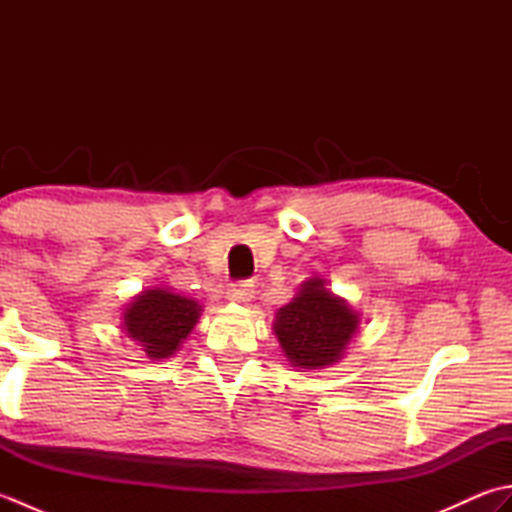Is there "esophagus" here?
<instances>
[{"instance_id": "obj_1", "label": "esophagus", "mask_w": 512, "mask_h": 512, "mask_svg": "<svg viewBox=\"0 0 512 512\" xmlns=\"http://www.w3.org/2000/svg\"><path fill=\"white\" fill-rule=\"evenodd\" d=\"M253 295H255L253 281H235V284H231L226 290V297L237 303H246L253 299Z\"/></svg>"}]
</instances>
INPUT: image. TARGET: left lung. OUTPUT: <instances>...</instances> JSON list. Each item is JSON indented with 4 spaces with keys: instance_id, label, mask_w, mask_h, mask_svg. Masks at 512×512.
<instances>
[{
    "instance_id": "obj_1",
    "label": "left lung",
    "mask_w": 512,
    "mask_h": 512,
    "mask_svg": "<svg viewBox=\"0 0 512 512\" xmlns=\"http://www.w3.org/2000/svg\"><path fill=\"white\" fill-rule=\"evenodd\" d=\"M273 330L292 367L323 369L343 358L358 332V312L325 288L323 279L312 277L279 308Z\"/></svg>"
}]
</instances>
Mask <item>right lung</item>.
<instances>
[{
  "instance_id": "right-lung-1",
  "label": "right lung",
  "mask_w": 512,
  "mask_h": 512,
  "mask_svg": "<svg viewBox=\"0 0 512 512\" xmlns=\"http://www.w3.org/2000/svg\"><path fill=\"white\" fill-rule=\"evenodd\" d=\"M202 306L169 288H151L129 303L123 312V330L138 341L151 361L169 358L198 323Z\"/></svg>"
}]
</instances>
